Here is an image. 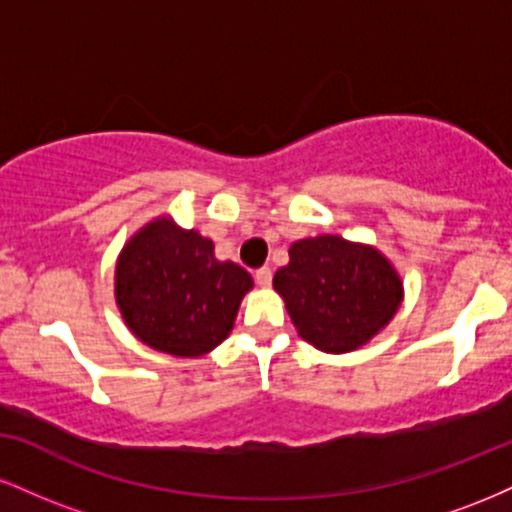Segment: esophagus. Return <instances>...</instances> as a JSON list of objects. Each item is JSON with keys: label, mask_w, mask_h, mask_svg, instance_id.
<instances>
[{"label": "esophagus", "mask_w": 512, "mask_h": 512, "mask_svg": "<svg viewBox=\"0 0 512 512\" xmlns=\"http://www.w3.org/2000/svg\"><path fill=\"white\" fill-rule=\"evenodd\" d=\"M255 281L262 286V289H267V286L272 284V269H269V267L257 269V272H255Z\"/></svg>", "instance_id": "34e87169"}]
</instances>
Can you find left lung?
Listing matches in <instances>:
<instances>
[{
    "instance_id": "8db88e82",
    "label": "left lung",
    "mask_w": 512,
    "mask_h": 512,
    "mask_svg": "<svg viewBox=\"0 0 512 512\" xmlns=\"http://www.w3.org/2000/svg\"><path fill=\"white\" fill-rule=\"evenodd\" d=\"M272 284L301 339L325 354L366 346L404 301L402 276L387 255L332 233L296 240Z\"/></svg>"
}]
</instances>
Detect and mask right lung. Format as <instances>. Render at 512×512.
Here are the masks:
<instances>
[{
  "label": "right lung",
  "mask_w": 512,
  "mask_h": 512,
  "mask_svg": "<svg viewBox=\"0 0 512 512\" xmlns=\"http://www.w3.org/2000/svg\"><path fill=\"white\" fill-rule=\"evenodd\" d=\"M252 286L240 264L216 260L214 240L170 214L132 233L115 262V303L127 330L170 356L214 351Z\"/></svg>",
  "instance_id": "add662e5"
}]
</instances>
